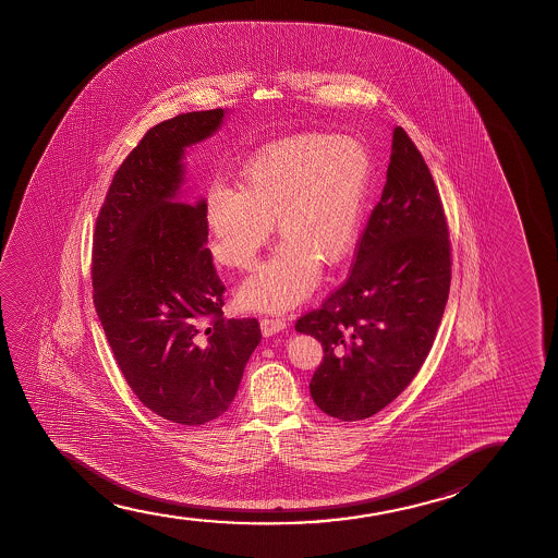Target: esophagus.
Returning a JSON list of instances; mask_svg holds the SVG:
<instances>
[{
	"instance_id": "34e87169",
	"label": "esophagus",
	"mask_w": 558,
	"mask_h": 558,
	"mask_svg": "<svg viewBox=\"0 0 558 558\" xmlns=\"http://www.w3.org/2000/svg\"><path fill=\"white\" fill-rule=\"evenodd\" d=\"M288 324L283 318H263L260 320V331H263V336L270 337L278 333V331H282Z\"/></svg>"
}]
</instances>
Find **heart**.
<instances>
[{
    "instance_id": "obj_1",
    "label": "heart",
    "mask_w": 558,
    "mask_h": 558,
    "mask_svg": "<svg viewBox=\"0 0 558 558\" xmlns=\"http://www.w3.org/2000/svg\"><path fill=\"white\" fill-rule=\"evenodd\" d=\"M372 161L354 141L324 135L288 138L247 163L242 191L211 184L206 196L209 247L225 267H255L272 236L275 255L245 280L242 305L280 313L318 283L320 259L339 263L359 238Z\"/></svg>"
}]
</instances>
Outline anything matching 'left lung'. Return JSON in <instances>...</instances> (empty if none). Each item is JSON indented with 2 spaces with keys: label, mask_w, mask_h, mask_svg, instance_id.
Segmentation results:
<instances>
[{
  "label": "left lung",
  "mask_w": 558,
  "mask_h": 558,
  "mask_svg": "<svg viewBox=\"0 0 558 558\" xmlns=\"http://www.w3.org/2000/svg\"><path fill=\"white\" fill-rule=\"evenodd\" d=\"M451 282L450 230L435 179L402 128L387 183L362 230L351 272L295 322L324 347L311 379L322 412L372 417L413 381L435 343Z\"/></svg>",
  "instance_id": "left-lung-1"
}]
</instances>
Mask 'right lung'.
Listing matches in <instances>:
<instances>
[{
    "instance_id": "right-lung-1",
    "label": "right lung",
    "mask_w": 558,
    "mask_h": 558,
    "mask_svg": "<svg viewBox=\"0 0 558 558\" xmlns=\"http://www.w3.org/2000/svg\"><path fill=\"white\" fill-rule=\"evenodd\" d=\"M225 110L158 123L128 154L93 238V303L118 367L163 420L204 425L229 410L260 341L257 318L222 316L225 283L206 247V202H173L186 146Z\"/></svg>"
}]
</instances>
